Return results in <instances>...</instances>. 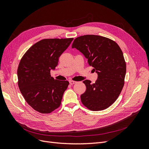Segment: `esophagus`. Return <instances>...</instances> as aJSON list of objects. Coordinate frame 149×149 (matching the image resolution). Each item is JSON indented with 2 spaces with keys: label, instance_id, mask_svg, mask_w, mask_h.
Returning <instances> with one entry per match:
<instances>
[{
  "label": "esophagus",
  "instance_id": "34e87169",
  "mask_svg": "<svg viewBox=\"0 0 149 149\" xmlns=\"http://www.w3.org/2000/svg\"><path fill=\"white\" fill-rule=\"evenodd\" d=\"M76 82V81H70V84L71 85H73L74 84H75Z\"/></svg>",
  "mask_w": 149,
  "mask_h": 149
}]
</instances>
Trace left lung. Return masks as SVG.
I'll use <instances>...</instances> for the list:
<instances>
[{
  "instance_id": "8db88e82",
  "label": "left lung",
  "mask_w": 149,
  "mask_h": 149,
  "mask_svg": "<svg viewBox=\"0 0 149 149\" xmlns=\"http://www.w3.org/2000/svg\"><path fill=\"white\" fill-rule=\"evenodd\" d=\"M86 58L97 74L95 83L86 79V91L81 95L83 104L92 111L109 107L123 88L126 64L123 52L113 40L100 35H87L76 38L72 45Z\"/></svg>"
}]
</instances>
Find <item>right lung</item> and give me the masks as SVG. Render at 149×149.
<instances>
[{
	"label": "right lung",
	"instance_id": "1",
	"mask_svg": "<svg viewBox=\"0 0 149 149\" xmlns=\"http://www.w3.org/2000/svg\"><path fill=\"white\" fill-rule=\"evenodd\" d=\"M73 38L43 39L30 47L17 70L20 91L29 104L41 113H50L61 104L69 82L51 76L61 54Z\"/></svg>",
	"mask_w": 149,
	"mask_h": 149
}]
</instances>
